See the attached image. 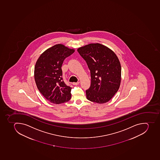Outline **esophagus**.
Listing matches in <instances>:
<instances>
[{
    "label": "esophagus",
    "mask_w": 160,
    "mask_h": 160,
    "mask_svg": "<svg viewBox=\"0 0 160 160\" xmlns=\"http://www.w3.org/2000/svg\"><path fill=\"white\" fill-rule=\"evenodd\" d=\"M79 82H73L72 84L73 85H74V86H77V85H78V84H79Z\"/></svg>",
    "instance_id": "esophagus-1"
}]
</instances>
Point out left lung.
<instances>
[{
  "label": "left lung",
  "mask_w": 160,
  "mask_h": 160,
  "mask_svg": "<svg viewBox=\"0 0 160 160\" xmlns=\"http://www.w3.org/2000/svg\"><path fill=\"white\" fill-rule=\"evenodd\" d=\"M87 64L91 82L86 90L88 100L97 103L109 101L120 88L121 66L115 53L100 43H91L78 49Z\"/></svg>",
  "instance_id": "1"
}]
</instances>
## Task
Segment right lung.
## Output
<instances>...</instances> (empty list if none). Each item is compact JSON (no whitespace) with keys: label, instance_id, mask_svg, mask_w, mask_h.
I'll return each mask as SVG.
<instances>
[{"label":"right lung","instance_id":"obj_1","mask_svg":"<svg viewBox=\"0 0 160 160\" xmlns=\"http://www.w3.org/2000/svg\"><path fill=\"white\" fill-rule=\"evenodd\" d=\"M74 52L64 45L58 44L48 48L40 56L34 68V79L40 93L55 104L68 101L71 88L63 81L61 69L65 58Z\"/></svg>","mask_w":160,"mask_h":160}]
</instances>
